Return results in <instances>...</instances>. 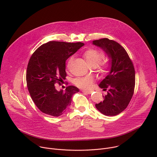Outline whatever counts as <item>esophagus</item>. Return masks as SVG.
Returning a JSON list of instances; mask_svg holds the SVG:
<instances>
[{
	"instance_id": "obj_1",
	"label": "esophagus",
	"mask_w": 157,
	"mask_h": 157,
	"mask_svg": "<svg viewBox=\"0 0 157 157\" xmlns=\"http://www.w3.org/2000/svg\"><path fill=\"white\" fill-rule=\"evenodd\" d=\"M82 92H83V93H84L88 94H91V93H92V91H88V90H82Z\"/></svg>"
}]
</instances>
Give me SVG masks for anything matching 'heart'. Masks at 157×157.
<instances>
[{
  "instance_id": "b5f03b06",
  "label": "heart",
  "mask_w": 157,
  "mask_h": 157,
  "mask_svg": "<svg viewBox=\"0 0 157 157\" xmlns=\"http://www.w3.org/2000/svg\"><path fill=\"white\" fill-rule=\"evenodd\" d=\"M83 56L84 59L90 66H97L104 58V54L95 49H87L83 53ZM74 59V56H71L68 59L67 67H68L71 63L73 62ZM109 66V61L106 60L101 63V68L103 73H106L107 69ZM94 82V79L91 76H86L84 77H78L73 80V83L77 86L84 88L89 89L92 86V84Z\"/></svg>"
}]
</instances>
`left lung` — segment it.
<instances>
[{
	"mask_svg": "<svg viewBox=\"0 0 157 157\" xmlns=\"http://www.w3.org/2000/svg\"><path fill=\"white\" fill-rule=\"evenodd\" d=\"M101 48L109 58V69L107 76L99 84L106 91L103 99L96 108L106 116H115L124 111L131 101L135 84L133 64L126 50L115 40L103 38L93 41Z\"/></svg>",
	"mask_w": 157,
	"mask_h": 157,
	"instance_id": "obj_1",
	"label": "left lung"
}]
</instances>
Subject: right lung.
Segmentation results:
<instances>
[{"mask_svg":"<svg viewBox=\"0 0 157 157\" xmlns=\"http://www.w3.org/2000/svg\"><path fill=\"white\" fill-rule=\"evenodd\" d=\"M84 45L80 42L49 41L31 56L27 67V86L34 103L42 113L61 116L70 106L73 95L79 92L74 86L58 91L54 84L65 79L66 61Z\"/></svg>","mask_w":157,"mask_h":157,"instance_id":"1","label":"right lung"}]
</instances>
